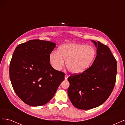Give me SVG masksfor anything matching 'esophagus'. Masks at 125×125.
Returning a JSON list of instances; mask_svg holds the SVG:
<instances>
[{"label": "esophagus", "instance_id": "esophagus-1", "mask_svg": "<svg viewBox=\"0 0 125 125\" xmlns=\"http://www.w3.org/2000/svg\"><path fill=\"white\" fill-rule=\"evenodd\" d=\"M68 75L66 74L65 75V80H67V79H68Z\"/></svg>", "mask_w": 125, "mask_h": 125}]
</instances>
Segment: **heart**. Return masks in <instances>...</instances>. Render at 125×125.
<instances>
[{
    "label": "heart",
    "instance_id": "heart-1",
    "mask_svg": "<svg viewBox=\"0 0 125 125\" xmlns=\"http://www.w3.org/2000/svg\"><path fill=\"white\" fill-rule=\"evenodd\" d=\"M96 51L93 47L80 43H69L60 46L58 52H52L49 61L56 70H60L64 65L63 60L71 73H81L91 65L96 56Z\"/></svg>",
    "mask_w": 125,
    "mask_h": 125
}]
</instances>
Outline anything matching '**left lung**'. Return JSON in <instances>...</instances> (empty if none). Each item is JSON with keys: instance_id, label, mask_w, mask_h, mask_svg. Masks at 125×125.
<instances>
[{"instance_id": "1", "label": "left lung", "mask_w": 125, "mask_h": 125, "mask_svg": "<svg viewBox=\"0 0 125 125\" xmlns=\"http://www.w3.org/2000/svg\"><path fill=\"white\" fill-rule=\"evenodd\" d=\"M97 55L92 65L79 74H71L68 94L76 108L90 109L102 105L112 93L116 82L117 62L109 48L92 41Z\"/></svg>"}]
</instances>
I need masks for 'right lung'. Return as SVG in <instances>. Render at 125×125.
Returning a JSON list of instances; mask_svg holds the SVG:
<instances>
[{
  "instance_id": "add662e5",
  "label": "right lung",
  "mask_w": 125,
  "mask_h": 125,
  "mask_svg": "<svg viewBox=\"0 0 125 125\" xmlns=\"http://www.w3.org/2000/svg\"><path fill=\"white\" fill-rule=\"evenodd\" d=\"M55 47L50 41L33 40L15 49L9 76L14 92L25 104L32 106L46 104L65 79V73L55 70L49 61Z\"/></svg>"
}]
</instances>
